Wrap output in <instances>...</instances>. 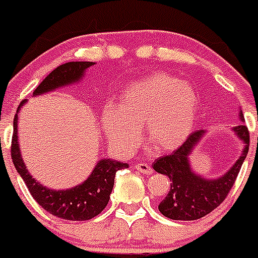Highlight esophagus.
<instances>
[{
    "label": "esophagus",
    "mask_w": 258,
    "mask_h": 258,
    "mask_svg": "<svg viewBox=\"0 0 258 258\" xmlns=\"http://www.w3.org/2000/svg\"><path fill=\"white\" fill-rule=\"evenodd\" d=\"M135 168L142 173H146V175H151L152 173V167L147 163H136Z\"/></svg>",
    "instance_id": "34e87169"
}]
</instances>
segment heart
<instances>
[{
  "label": "heart",
  "instance_id": "b5f03b06",
  "mask_svg": "<svg viewBox=\"0 0 258 258\" xmlns=\"http://www.w3.org/2000/svg\"><path fill=\"white\" fill-rule=\"evenodd\" d=\"M198 107V94L189 85L156 73L123 90L119 107L104 110L103 127L112 143L128 151L139 142V127L144 124L151 147L171 151L188 138Z\"/></svg>",
  "mask_w": 258,
  "mask_h": 258
}]
</instances>
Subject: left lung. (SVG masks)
Returning a JSON list of instances; mask_svg holds the SVG:
<instances>
[{"label": "left lung", "mask_w": 258, "mask_h": 258, "mask_svg": "<svg viewBox=\"0 0 258 258\" xmlns=\"http://www.w3.org/2000/svg\"><path fill=\"white\" fill-rule=\"evenodd\" d=\"M234 133L244 140L245 148L236 164L223 177L216 180H205L195 175L188 163L190 151L204 134L203 130L189 134L185 142L171 155L155 160V171L171 180L168 194L159 204L162 215L172 220H198L212 212L227 199L246 158L250 140L246 125L234 127Z\"/></svg>", "instance_id": "left-lung-1"}]
</instances>
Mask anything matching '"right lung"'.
<instances>
[{"mask_svg": "<svg viewBox=\"0 0 258 258\" xmlns=\"http://www.w3.org/2000/svg\"><path fill=\"white\" fill-rule=\"evenodd\" d=\"M93 64L94 62H68L60 64L39 83L38 87L34 90V95H41L43 93L58 89L60 86L77 82L81 79L86 69H89ZM17 123H18V116L16 114L13 120V136H12V151H10L12 159L17 172L24 179L27 189L35 202L45 211L63 220L83 221L98 216L106 208L110 200L111 190L114 187L115 173L119 169L128 168V164L103 159L96 164L93 173L85 183L66 190L49 189L38 181H35L34 177L27 172L18 147Z\"/></svg>", "mask_w": 258, "mask_h": 258, "instance_id": "right-lung-1", "label": "right lung"}]
</instances>
